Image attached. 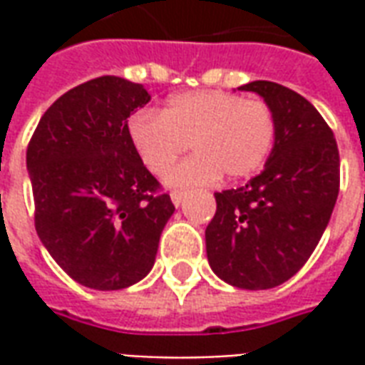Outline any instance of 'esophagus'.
<instances>
[{
  "mask_svg": "<svg viewBox=\"0 0 365 365\" xmlns=\"http://www.w3.org/2000/svg\"><path fill=\"white\" fill-rule=\"evenodd\" d=\"M170 197H172V203H174L175 207H180V205H182L183 197H185V191L174 190L172 193H170Z\"/></svg>",
  "mask_w": 365,
  "mask_h": 365,
  "instance_id": "34e87169",
  "label": "esophagus"
}]
</instances>
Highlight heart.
Returning a JSON list of instances; mask_svg holds the SVG:
<instances>
[{
	"instance_id": "obj_1",
	"label": "heart",
	"mask_w": 365,
	"mask_h": 365,
	"mask_svg": "<svg viewBox=\"0 0 365 365\" xmlns=\"http://www.w3.org/2000/svg\"><path fill=\"white\" fill-rule=\"evenodd\" d=\"M128 140L152 174L164 175L190 144L195 154L182 162L168 183L197 185L225 175L240 180L258 172L275 143V115L260 99L221 90L185 91L170 97L160 115L135 113Z\"/></svg>"
}]
</instances>
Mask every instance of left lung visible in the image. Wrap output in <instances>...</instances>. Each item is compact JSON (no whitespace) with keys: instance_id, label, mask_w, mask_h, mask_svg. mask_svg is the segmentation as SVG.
<instances>
[{"instance_id":"8db88e82","label":"left lung","mask_w":365,"mask_h":365,"mask_svg":"<svg viewBox=\"0 0 365 365\" xmlns=\"http://www.w3.org/2000/svg\"><path fill=\"white\" fill-rule=\"evenodd\" d=\"M275 115V143L250 182L215 193L207 225L209 266L240 289H272L305 266L330 221L340 187L336 138L321 113L279 83L250 82Z\"/></svg>"}]
</instances>
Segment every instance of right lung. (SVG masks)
Segmentation results:
<instances>
[{
  "label": "right lung",
  "instance_id": "add662e5",
  "mask_svg": "<svg viewBox=\"0 0 365 365\" xmlns=\"http://www.w3.org/2000/svg\"><path fill=\"white\" fill-rule=\"evenodd\" d=\"M150 101L143 83L101 76L46 109L27 146L35 229L74 282L125 289L154 266L175 207L128 140V117Z\"/></svg>",
  "mask_w": 365,
  "mask_h": 365
}]
</instances>
